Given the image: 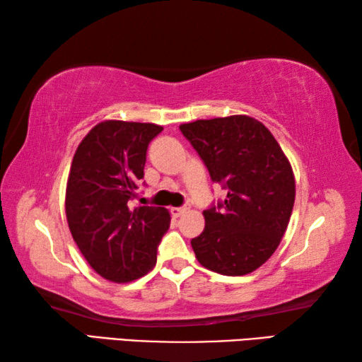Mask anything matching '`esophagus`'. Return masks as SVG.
Here are the masks:
<instances>
[{"mask_svg": "<svg viewBox=\"0 0 362 362\" xmlns=\"http://www.w3.org/2000/svg\"><path fill=\"white\" fill-rule=\"evenodd\" d=\"M188 211V207L187 206H182V207H173V209H170V214H173L174 217H180V216H183V214H185Z\"/></svg>", "mask_w": 362, "mask_h": 362, "instance_id": "1", "label": "esophagus"}]
</instances>
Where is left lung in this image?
I'll return each mask as SVG.
<instances>
[{
  "mask_svg": "<svg viewBox=\"0 0 362 362\" xmlns=\"http://www.w3.org/2000/svg\"><path fill=\"white\" fill-rule=\"evenodd\" d=\"M180 131L203 159L211 180L228 189L206 209L204 231L192 240L201 265L225 276L262 267L289 225L296 180L276 139L246 115L198 119Z\"/></svg>",
  "mask_w": 362,
  "mask_h": 362,
  "instance_id": "obj_1",
  "label": "left lung"
}]
</instances>
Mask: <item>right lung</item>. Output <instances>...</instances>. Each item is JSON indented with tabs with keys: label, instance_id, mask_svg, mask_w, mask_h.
<instances>
[{
	"label": "right lung",
	"instance_id": "right-lung-1",
	"mask_svg": "<svg viewBox=\"0 0 362 362\" xmlns=\"http://www.w3.org/2000/svg\"><path fill=\"white\" fill-rule=\"evenodd\" d=\"M163 131L151 122L103 121L73 156L66 182V222L84 259L102 278L129 283L155 267L158 244L170 216L139 206L148 144Z\"/></svg>",
	"mask_w": 362,
	"mask_h": 362
}]
</instances>
